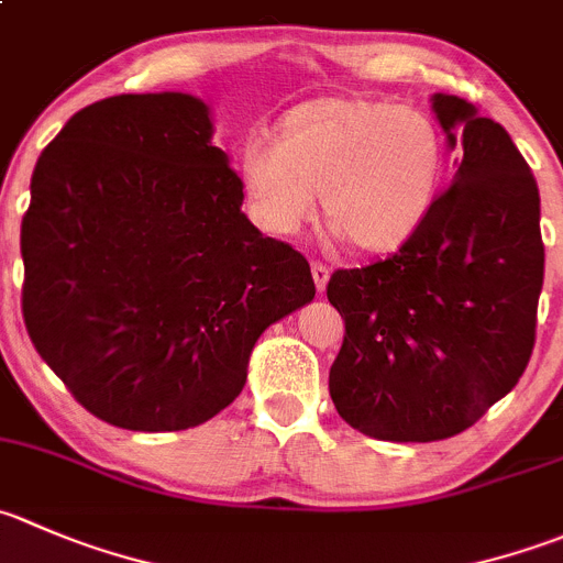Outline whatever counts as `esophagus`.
I'll return each mask as SVG.
<instances>
[{"label": "esophagus", "mask_w": 563, "mask_h": 563, "mask_svg": "<svg viewBox=\"0 0 563 563\" xmlns=\"http://www.w3.org/2000/svg\"><path fill=\"white\" fill-rule=\"evenodd\" d=\"M310 275H313V283H316V288H319V294L324 291L327 283H330V269H327L324 264H313L310 266Z\"/></svg>", "instance_id": "obj_1"}]
</instances>
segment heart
I'll return each instance as SVG.
<instances>
[{
    "label": "heart",
    "instance_id": "heart-1",
    "mask_svg": "<svg viewBox=\"0 0 563 563\" xmlns=\"http://www.w3.org/2000/svg\"><path fill=\"white\" fill-rule=\"evenodd\" d=\"M445 170L427 112L368 96H327L288 109L275 140L250 134L239 178L253 220L294 236L316 211L360 253H390L427 222Z\"/></svg>",
    "mask_w": 563,
    "mask_h": 563
}]
</instances>
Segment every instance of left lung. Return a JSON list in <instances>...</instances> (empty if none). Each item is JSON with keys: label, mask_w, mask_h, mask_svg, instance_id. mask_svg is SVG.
Listing matches in <instances>:
<instances>
[{"label": "left lung", "mask_w": 563, "mask_h": 563, "mask_svg": "<svg viewBox=\"0 0 563 563\" xmlns=\"http://www.w3.org/2000/svg\"><path fill=\"white\" fill-rule=\"evenodd\" d=\"M432 109L456 151L454 181L396 255L327 286L346 324L332 404L390 443L454 438L517 385L544 280L537 178L509 131L449 92Z\"/></svg>", "instance_id": "obj_1"}]
</instances>
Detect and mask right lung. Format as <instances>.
<instances>
[{"label": "right lung", "mask_w": 563, "mask_h": 563, "mask_svg": "<svg viewBox=\"0 0 563 563\" xmlns=\"http://www.w3.org/2000/svg\"><path fill=\"white\" fill-rule=\"evenodd\" d=\"M211 136L200 98L125 92L79 109L32 173L26 332L112 427L214 418L266 327L316 297L308 261L247 220L242 178Z\"/></svg>", "instance_id": "1"}]
</instances>
